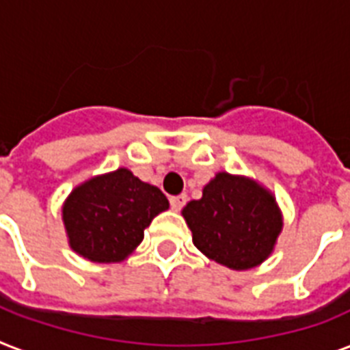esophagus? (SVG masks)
I'll list each match as a JSON object with an SVG mask.
<instances>
[{"label": "esophagus", "instance_id": "34e87169", "mask_svg": "<svg viewBox=\"0 0 350 350\" xmlns=\"http://www.w3.org/2000/svg\"><path fill=\"white\" fill-rule=\"evenodd\" d=\"M185 203H187L185 194H180V196L170 198V207L174 208V211H181V208L185 207Z\"/></svg>", "mask_w": 350, "mask_h": 350}]
</instances>
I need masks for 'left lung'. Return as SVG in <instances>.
<instances>
[{
  "instance_id": "left-lung-1",
  "label": "left lung",
  "mask_w": 350,
  "mask_h": 350,
  "mask_svg": "<svg viewBox=\"0 0 350 350\" xmlns=\"http://www.w3.org/2000/svg\"><path fill=\"white\" fill-rule=\"evenodd\" d=\"M183 218L198 249L234 271L267 260L282 230L274 196L254 181L227 172L205 185L202 200L187 203Z\"/></svg>"
}]
</instances>
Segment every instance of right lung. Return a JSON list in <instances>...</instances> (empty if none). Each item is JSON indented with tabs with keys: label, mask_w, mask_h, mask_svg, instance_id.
<instances>
[{
	"label": "right lung",
	"mask_w": 350,
	"mask_h": 350,
	"mask_svg": "<svg viewBox=\"0 0 350 350\" xmlns=\"http://www.w3.org/2000/svg\"><path fill=\"white\" fill-rule=\"evenodd\" d=\"M167 208L169 200L158 187L118 169L74 189L63 205V221L79 256L114 263L142 243L143 230Z\"/></svg>",
	"instance_id": "1"
}]
</instances>
